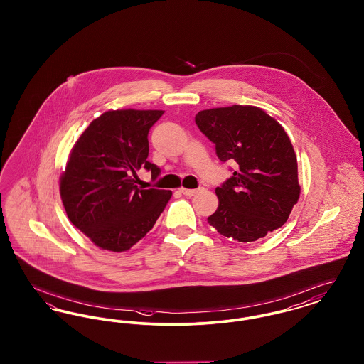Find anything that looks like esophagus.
<instances>
[{"instance_id": "1", "label": "esophagus", "mask_w": 364, "mask_h": 364, "mask_svg": "<svg viewBox=\"0 0 364 364\" xmlns=\"http://www.w3.org/2000/svg\"><path fill=\"white\" fill-rule=\"evenodd\" d=\"M200 190H188V188H180V192L186 196H193L195 193H198Z\"/></svg>"}]
</instances>
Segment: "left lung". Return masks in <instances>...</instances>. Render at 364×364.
Returning <instances> with one entry per match:
<instances>
[{
    "mask_svg": "<svg viewBox=\"0 0 364 364\" xmlns=\"http://www.w3.org/2000/svg\"><path fill=\"white\" fill-rule=\"evenodd\" d=\"M195 122L223 162L237 164L232 177L215 188L220 203L208 224L242 242H255L284 225L299 200L300 186L294 146L282 125L250 105L202 110Z\"/></svg>",
    "mask_w": 364,
    "mask_h": 364,
    "instance_id": "8db88e82",
    "label": "left lung"
}]
</instances>
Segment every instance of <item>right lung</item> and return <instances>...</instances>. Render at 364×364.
Masks as SVG:
<instances>
[{
	"label": "right lung",
	"instance_id": "obj_1",
	"mask_svg": "<svg viewBox=\"0 0 364 364\" xmlns=\"http://www.w3.org/2000/svg\"><path fill=\"white\" fill-rule=\"evenodd\" d=\"M164 110H109L90 122L70 150L60 195L70 223L97 247L122 252L156 224L172 191L135 186L136 171L149 162V131Z\"/></svg>",
	"mask_w": 364,
	"mask_h": 364
}]
</instances>
